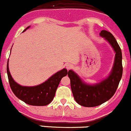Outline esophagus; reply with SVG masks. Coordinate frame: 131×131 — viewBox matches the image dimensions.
Wrapping results in <instances>:
<instances>
[{
	"label": "esophagus",
	"mask_w": 131,
	"mask_h": 131,
	"mask_svg": "<svg viewBox=\"0 0 131 131\" xmlns=\"http://www.w3.org/2000/svg\"><path fill=\"white\" fill-rule=\"evenodd\" d=\"M72 67H73V66H72L71 64H70V63H69V64L66 65V68L68 69H70L71 68H72Z\"/></svg>",
	"instance_id": "esophagus-1"
}]
</instances>
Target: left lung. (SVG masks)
<instances>
[{"instance_id": "8db88e82", "label": "left lung", "mask_w": 131, "mask_h": 131, "mask_svg": "<svg viewBox=\"0 0 131 131\" xmlns=\"http://www.w3.org/2000/svg\"><path fill=\"white\" fill-rule=\"evenodd\" d=\"M100 36L108 42L115 53L114 63L109 75L100 82L89 84L74 71L71 69L68 71L74 100L78 104L87 107L98 106L109 100L115 93L122 77V54L116 40L105 30L101 31Z\"/></svg>"}]
</instances>
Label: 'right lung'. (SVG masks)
Wrapping results in <instances>:
<instances>
[{"label":"right lung","instance_id":"add662e5","mask_svg":"<svg viewBox=\"0 0 131 131\" xmlns=\"http://www.w3.org/2000/svg\"><path fill=\"white\" fill-rule=\"evenodd\" d=\"M26 27L23 32L29 29ZM9 60L7 63V73L11 89L15 95L26 104L35 106H44L50 104L54 98L56 91L61 79L68 74V70L63 68L57 72L47 80L35 86H23L15 82L9 70Z\"/></svg>","mask_w":131,"mask_h":131}]
</instances>
